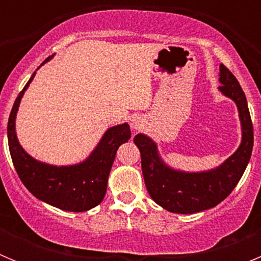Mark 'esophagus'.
I'll use <instances>...</instances> for the list:
<instances>
[{
	"label": "esophagus",
	"mask_w": 261,
	"mask_h": 261,
	"mask_svg": "<svg viewBox=\"0 0 261 261\" xmlns=\"http://www.w3.org/2000/svg\"><path fill=\"white\" fill-rule=\"evenodd\" d=\"M145 125V120L142 119L141 116H133L132 120H130V126L135 130H141Z\"/></svg>",
	"instance_id": "1"
}]
</instances>
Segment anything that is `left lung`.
I'll return each mask as SVG.
<instances>
[{"label":"left lung","instance_id":"8db88e82","mask_svg":"<svg viewBox=\"0 0 261 261\" xmlns=\"http://www.w3.org/2000/svg\"><path fill=\"white\" fill-rule=\"evenodd\" d=\"M218 87L234 100L242 125V142L222 165L208 171L187 172L175 170L163 162L158 147L150 137L138 133L135 144L141 153V167L146 190L151 199L171 213L192 214L214 208L227 197L241 180L250 162L253 146V128L247 99L238 80L221 64Z\"/></svg>","mask_w":261,"mask_h":261}]
</instances>
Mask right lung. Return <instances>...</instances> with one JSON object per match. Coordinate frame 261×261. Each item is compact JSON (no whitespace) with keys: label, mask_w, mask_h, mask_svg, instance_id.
I'll return each mask as SVG.
<instances>
[{"label":"right lung","mask_w":261,"mask_h":261,"mask_svg":"<svg viewBox=\"0 0 261 261\" xmlns=\"http://www.w3.org/2000/svg\"><path fill=\"white\" fill-rule=\"evenodd\" d=\"M49 59L48 57L43 64ZM35 74L36 71H34L15 99L9 116L8 141L14 167L22 183L36 199L61 211H90L105 199L108 176L116 151L120 145L128 142L130 129L126 123L107 129L93 153L77 165L53 166L36 161L20 146L15 132V117L20 99Z\"/></svg>","instance_id":"add662e5"}]
</instances>
